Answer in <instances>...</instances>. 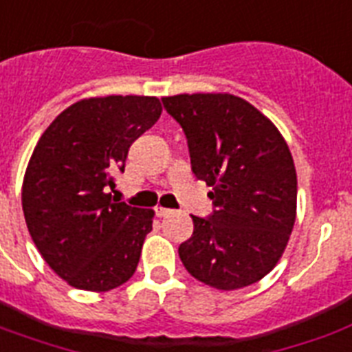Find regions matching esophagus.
<instances>
[{"label": "esophagus", "instance_id": "esophagus-1", "mask_svg": "<svg viewBox=\"0 0 352 352\" xmlns=\"http://www.w3.org/2000/svg\"><path fill=\"white\" fill-rule=\"evenodd\" d=\"M155 212H157V215H159V217H168V215L173 214V210L164 208V206H157V208H155Z\"/></svg>", "mask_w": 352, "mask_h": 352}]
</instances>
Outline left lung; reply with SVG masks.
Listing matches in <instances>:
<instances>
[{
    "mask_svg": "<svg viewBox=\"0 0 352 352\" xmlns=\"http://www.w3.org/2000/svg\"><path fill=\"white\" fill-rule=\"evenodd\" d=\"M186 135L192 171L212 186L214 212L193 219L179 246L193 278L235 290L279 261L296 221L298 179L289 146L256 107L226 93L162 98Z\"/></svg>",
    "mask_w": 352,
    "mask_h": 352,
    "instance_id": "8db88e82",
    "label": "left lung"
}]
</instances>
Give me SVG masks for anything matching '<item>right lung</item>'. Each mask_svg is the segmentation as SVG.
Instances as JSON below:
<instances>
[{"label":"right lung","instance_id":"add662e5","mask_svg":"<svg viewBox=\"0 0 352 352\" xmlns=\"http://www.w3.org/2000/svg\"><path fill=\"white\" fill-rule=\"evenodd\" d=\"M155 96L80 100L36 144L25 171V223L47 265L71 287L106 292L137 270L153 210L111 197L127 151L159 120Z\"/></svg>","mask_w":352,"mask_h":352}]
</instances>
